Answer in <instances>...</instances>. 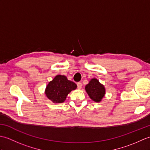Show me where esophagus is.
Here are the masks:
<instances>
[{
	"instance_id": "obj_1",
	"label": "esophagus",
	"mask_w": 150,
	"mask_h": 150,
	"mask_svg": "<svg viewBox=\"0 0 150 150\" xmlns=\"http://www.w3.org/2000/svg\"><path fill=\"white\" fill-rule=\"evenodd\" d=\"M82 83L81 82H78L77 83V88L79 89V90H81V89L82 88Z\"/></svg>"
}]
</instances>
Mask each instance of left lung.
<instances>
[{
	"label": "left lung",
	"mask_w": 150,
	"mask_h": 150,
	"mask_svg": "<svg viewBox=\"0 0 150 150\" xmlns=\"http://www.w3.org/2000/svg\"><path fill=\"white\" fill-rule=\"evenodd\" d=\"M85 90L91 99L97 103H99L101 101L106 92L104 86L101 84L97 79L95 78L92 79L86 86Z\"/></svg>",
	"instance_id": "left-lung-1"
}]
</instances>
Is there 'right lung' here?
I'll list each match as a JSON object with an SVG mask.
<instances>
[{
  "mask_svg": "<svg viewBox=\"0 0 150 150\" xmlns=\"http://www.w3.org/2000/svg\"><path fill=\"white\" fill-rule=\"evenodd\" d=\"M77 88L75 82L68 80L64 75H58L47 85L45 93L53 103H62L67 95Z\"/></svg>",
  "mask_w": 150,
  "mask_h": 150,
  "instance_id": "right-lung-1",
  "label": "right lung"
}]
</instances>
